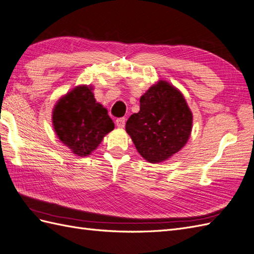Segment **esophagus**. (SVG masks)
I'll return each instance as SVG.
<instances>
[{
  "label": "esophagus",
  "mask_w": 254,
  "mask_h": 254,
  "mask_svg": "<svg viewBox=\"0 0 254 254\" xmlns=\"http://www.w3.org/2000/svg\"><path fill=\"white\" fill-rule=\"evenodd\" d=\"M115 124L119 128H124L126 124V119L125 118H120L115 121Z\"/></svg>",
  "instance_id": "esophagus-1"
}]
</instances>
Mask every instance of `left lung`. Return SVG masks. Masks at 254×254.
<instances>
[{
  "label": "left lung",
  "instance_id": "1",
  "mask_svg": "<svg viewBox=\"0 0 254 254\" xmlns=\"http://www.w3.org/2000/svg\"><path fill=\"white\" fill-rule=\"evenodd\" d=\"M192 113L180 91L159 81L140 98V111L126 123L135 148L148 162L167 160L187 143Z\"/></svg>",
  "mask_w": 254,
  "mask_h": 254
}]
</instances>
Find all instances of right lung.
Returning a JSON list of instances; mask_svg holds the SVG:
<instances>
[{
    "instance_id": "add662e5",
    "label": "right lung",
    "mask_w": 254,
    "mask_h": 254,
    "mask_svg": "<svg viewBox=\"0 0 254 254\" xmlns=\"http://www.w3.org/2000/svg\"><path fill=\"white\" fill-rule=\"evenodd\" d=\"M92 90L86 85L73 88L58 101L52 114L59 139L80 157L90 155L114 128L107 109L96 102Z\"/></svg>"
}]
</instances>
